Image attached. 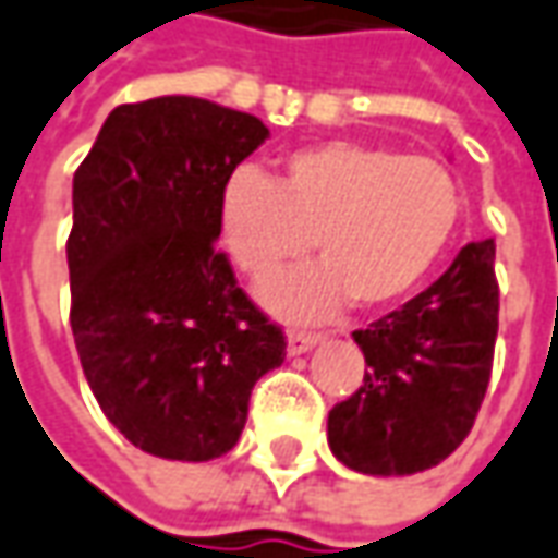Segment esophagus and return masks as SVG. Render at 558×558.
Masks as SVG:
<instances>
[{
    "label": "esophagus",
    "instance_id": "obj_1",
    "mask_svg": "<svg viewBox=\"0 0 558 558\" xmlns=\"http://www.w3.org/2000/svg\"><path fill=\"white\" fill-rule=\"evenodd\" d=\"M317 342H320V333H302V330H290L287 333V352L290 355H305L312 352Z\"/></svg>",
    "mask_w": 558,
    "mask_h": 558
}]
</instances>
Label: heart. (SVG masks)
<instances>
[{
	"label": "heart",
	"mask_w": 558,
	"mask_h": 558,
	"mask_svg": "<svg viewBox=\"0 0 558 558\" xmlns=\"http://www.w3.org/2000/svg\"><path fill=\"white\" fill-rule=\"evenodd\" d=\"M460 225V187L429 157L392 147L320 142L283 157L278 182L241 166L221 184L228 256L265 280L312 250L320 265L262 290L271 312L320 320L349 299L389 308L429 278Z\"/></svg>",
	"instance_id": "1"
}]
</instances>
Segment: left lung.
<instances>
[{
	"label": "left lung",
	"mask_w": 558,
	"mask_h": 558,
	"mask_svg": "<svg viewBox=\"0 0 558 558\" xmlns=\"http://www.w3.org/2000/svg\"><path fill=\"white\" fill-rule=\"evenodd\" d=\"M497 312L494 241H475L420 296L355 330L364 386L327 416L339 463L364 475H413L451 457L488 389Z\"/></svg>",
	"instance_id": "1"
}]
</instances>
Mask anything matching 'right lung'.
Instances as JSON below:
<instances>
[{
  "label": "right lung",
  "instance_id": "obj_1",
  "mask_svg": "<svg viewBox=\"0 0 558 558\" xmlns=\"http://www.w3.org/2000/svg\"><path fill=\"white\" fill-rule=\"evenodd\" d=\"M259 117L163 95L110 110L73 175L70 327L105 416L145 453L203 463L243 433L287 342L216 250L221 184Z\"/></svg>",
  "mask_w": 558,
  "mask_h": 558
}]
</instances>
